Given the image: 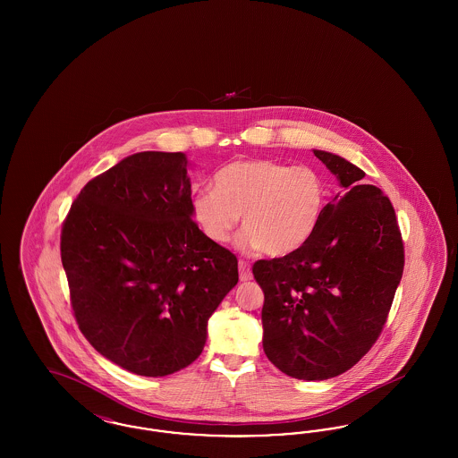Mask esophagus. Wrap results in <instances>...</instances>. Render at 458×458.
<instances>
[{
	"label": "esophagus",
	"mask_w": 458,
	"mask_h": 458,
	"mask_svg": "<svg viewBox=\"0 0 458 458\" xmlns=\"http://www.w3.org/2000/svg\"><path fill=\"white\" fill-rule=\"evenodd\" d=\"M239 276L240 282H250L252 280V271H250V266L247 262H239Z\"/></svg>",
	"instance_id": "obj_1"
}]
</instances>
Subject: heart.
<instances>
[{"label": "heart", "instance_id": "obj_1", "mask_svg": "<svg viewBox=\"0 0 458 458\" xmlns=\"http://www.w3.org/2000/svg\"><path fill=\"white\" fill-rule=\"evenodd\" d=\"M327 202V180L314 166L275 159H240L215 174V189L199 191L192 211L202 233L228 242L242 216L243 252L284 258L316 232Z\"/></svg>", "mask_w": 458, "mask_h": 458}]
</instances>
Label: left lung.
Listing matches in <instances>:
<instances>
[{
	"instance_id": "obj_1",
	"label": "left lung",
	"mask_w": 458,
	"mask_h": 458,
	"mask_svg": "<svg viewBox=\"0 0 458 458\" xmlns=\"http://www.w3.org/2000/svg\"><path fill=\"white\" fill-rule=\"evenodd\" d=\"M342 191L295 252L252 267L264 292L262 347L278 369L323 381L355 366L386 323L403 273L390 199L336 154L318 151Z\"/></svg>"
}]
</instances>
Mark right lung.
<instances>
[{
	"label": "right lung",
	"instance_id": "1",
	"mask_svg": "<svg viewBox=\"0 0 458 458\" xmlns=\"http://www.w3.org/2000/svg\"><path fill=\"white\" fill-rule=\"evenodd\" d=\"M183 153L144 151L88 182L62 228L73 316L89 344L139 376H168L204 349L239 282L237 258L192 219Z\"/></svg>",
	"mask_w": 458,
	"mask_h": 458
}]
</instances>
